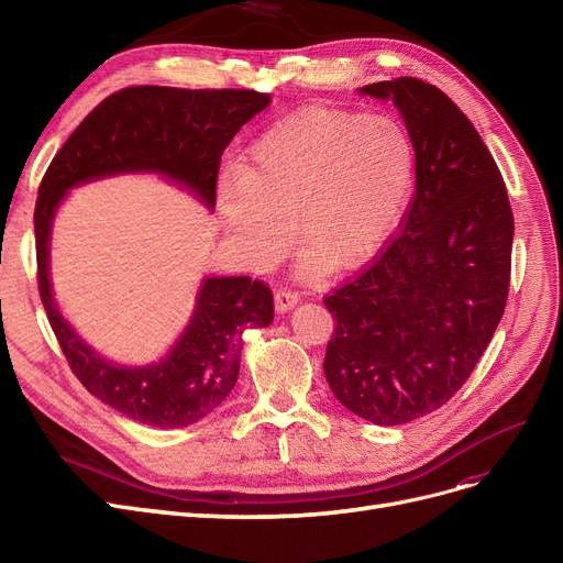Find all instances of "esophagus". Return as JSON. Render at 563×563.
<instances>
[{"label":"esophagus","instance_id":"34e87169","mask_svg":"<svg viewBox=\"0 0 563 563\" xmlns=\"http://www.w3.org/2000/svg\"><path fill=\"white\" fill-rule=\"evenodd\" d=\"M301 301V297L297 291H289V289H278L276 294H274V303H276V312H280V314H285V312H289L294 306H297Z\"/></svg>","mask_w":563,"mask_h":563}]
</instances>
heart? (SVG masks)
<instances>
[{
  "mask_svg": "<svg viewBox=\"0 0 563 563\" xmlns=\"http://www.w3.org/2000/svg\"><path fill=\"white\" fill-rule=\"evenodd\" d=\"M416 166L399 118L306 107L253 141L240 173L219 185L217 212L255 269L283 260L291 229L303 276L344 274L397 230Z\"/></svg>",
  "mask_w": 563,
  "mask_h": 563,
  "instance_id": "1",
  "label": "heart"
}]
</instances>
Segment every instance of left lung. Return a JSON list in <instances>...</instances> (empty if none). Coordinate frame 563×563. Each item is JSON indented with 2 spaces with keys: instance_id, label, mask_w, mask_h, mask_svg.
Masks as SVG:
<instances>
[{
  "instance_id": "8db88e82",
  "label": "left lung",
  "mask_w": 563,
  "mask_h": 563,
  "mask_svg": "<svg viewBox=\"0 0 563 563\" xmlns=\"http://www.w3.org/2000/svg\"><path fill=\"white\" fill-rule=\"evenodd\" d=\"M393 102L416 143V196L397 240L327 308L338 321L323 374L353 416L380 427L448 404L505 314L514 214L499 168L467 115L399 77L358 88Z\"/></svg>"
}]
</instances>
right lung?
<instances>
[{"mask_svg": "<svg viewBox=\"0 0 563 563\" xmlns=\"http://www.w3.org/2000/svg\"><path fill=\"white\" fill-rule=\"evenodd\" d=\"M269 102L266 93L234 88H123L84 118L43 177L34 228L38 287L52 331L84 388L134 422L183 429L210 416L240 376L244 331L274 321V297L249 276H205L187 327L159 361L113 363L58 310L49 272L54 217L75 187L118 175H157L214 212L221 155Z\"/></svg>", "mask_w": 563, "mask_h": 563, "instance_id": "right-lung-1", "label": "right lung"}]
</instances>
